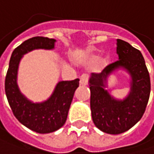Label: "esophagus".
<instances>
[{"instance_id": "obj_1", "label": "esophagus", "mask_w": 154, "mask_h": 154, "mask_svg": "<svg viewBox=\"0 0 154 154\" xmlns=\"http://www.w3.org/2000/svg\"><path fill=\"white\" fill-rule=\"evenodd\" d=\"M88 74H82L80 77V84L81 85H87L88 84Z\"/></svg>"}]
</instances>
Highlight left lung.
Masks as SVG:
<instances>
[{
  "label": "left lung",
  "mask_w": 154,
  "mask_h": 154,
  "mask_svg": "<svg viewBox=\"0 0 154 154\" xmlns=\"http://www.w3.org/2000/svg\"><path fill=\"white\" fill-rule=\"evenodd\" d=\"M118 60L107 66L89 79L90 108L94 125L109 134H120L134 126L143 116L148 103L151 82L144 57L124 40H116ZM117 70L130 75V93L124 99H116L106 88L107 78Z\"/></svg>",
  "instance_id": "obj_1"
}]
</instances>
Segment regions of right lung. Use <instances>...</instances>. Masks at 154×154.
Returning <instances> with one entry per match:
<instances>
[{
    "label": "right lung",
    "instance_id": "add662e5",
    "mask_svg": "<svg viewBox=\"0 0 154 154\" xmlns=\"http://www.w3.org/2000/svg\"><path fill=\"white\" fill-rule=\"evenodd\" d=\"M55 42V39L44 37H34L24 41L13 51L5 79L6 95L13 114L22 125L43 134L53 132L65 125L80 80L60 82L46 101L33 103L20 91L17 73L24 54L33 50L54 49Z\"/></svg>",
    "mask_w": 154,
    "mask_h": 154
}]
</instances>
